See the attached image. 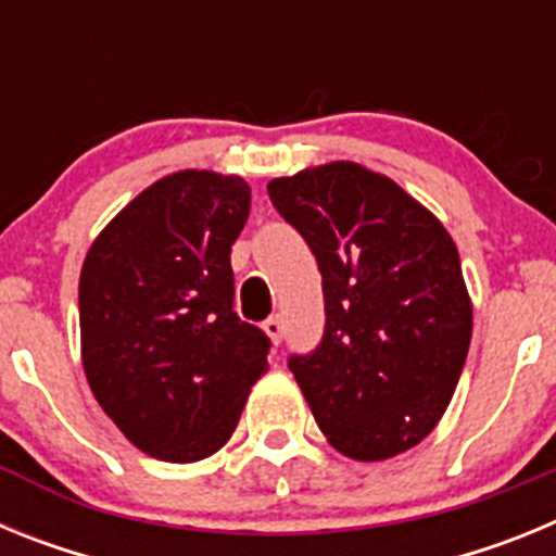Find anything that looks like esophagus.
<instances>
[{
    "label": "esophagus",
    "instance_id": "obj_1",
    "mask_svg": "<svg viewBox=\"0 0 556 556\" xmlns=\"http://www.w3.org/2000/svg\"><path fill=\"white\" fill-rule=\"evenodd\" d=\"M264 331H267V337L273 339L275 345L283 339V320L275 314V317H269V320H264Z\"/></svg>",
    "mask_w": 556,
    "mask_h": 556
}]
</instances>
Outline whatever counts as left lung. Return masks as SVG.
<instances>
[{"label": "left lung", "mask_w": 556, "mask_h": 556, "mask_svg": "<svg viewBox=\"0 0 556 556\" xmlns=\"http://www.w3.org/2000/svg\"><path fill=\"white\" fill-rule=\"evenodd\" d=\"M267 191L323 275L320 345L289 356L314 420L351 459L412 448L443 417L468 358L473 308L454 239L401 186L351 161Z\"/></svg>", "instance_id": "left-lung-1"}]
</instances>
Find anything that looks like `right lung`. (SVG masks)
Here are the masks:
<instances>
[{
  "label": "right lung",
  "mask_w": 556,
  "mask_h": 556,
  "mask_svg": "<svg viewBox=\"0 0 556 556\" xmlns=\"http://www.w3.org/2000/svg\"><path fill=\"white\" fill-rule=\"evenodd\" d=\"M250 186L186 169L152 184L97 236L80 273L83 367L136 448L198 462L233 434L269 337L233 312L230 248Z\"/></svg>",
  "instance_id": "right-lung-1"
}]
</instances>
